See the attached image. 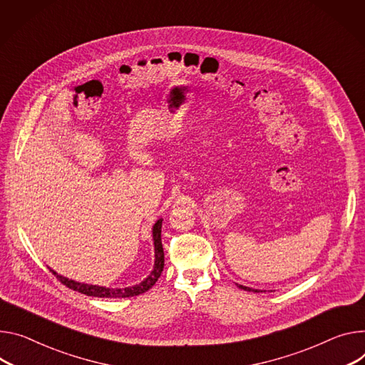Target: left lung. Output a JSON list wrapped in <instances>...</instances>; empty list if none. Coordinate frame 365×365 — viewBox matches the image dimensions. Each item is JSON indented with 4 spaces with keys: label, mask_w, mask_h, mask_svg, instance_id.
Instances as JSON below:
<instances>
[{
    "label": "left lung",
    "mask_w": 365,
    "mask_h": 365,
    "mask_svg": "<svg viewBox=\"0 0 365 365\" xmlns=\"http://www.w3.org/2000/svg\"><path fill=\"white\" fill-rule=\"evenodd\" d=\"M239 285V284H237ZM239 288H242V289H246V291H255V292H259L257 289H252V288H247V287H243V285H239Z\"/></svg>",
    "instance_id": "left-lung-1"
}]
</instances>
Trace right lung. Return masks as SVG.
<instances>
[{
  "label": "right lung",
  "instance_id": "add662e5",
  "mask_svg": "<svg viewBox=\"0 0 365 365\" xmlns=\"http://www.w3.org/2000/svg\"><path fill=\"white\" fill-rule=\"evenodd\" d=\"M161 222L163 220H158L154 224L153 228V239H154V247H155V262H154V271L150 274L148 278H145L141 284L129 287V288H106V287H98V285H88V284H80L73 279L63 278L58 275L55 271L51 269V272L56 277L58 281H61L65 287H68L74 291H78L81 294L90 295V297H101V298H125V297H134L140 295L145 291H148L160 278L163 268H164V252L161 245Z\"/></svg>",
  "mask_w": 365,
  "mask_h": 365
}]
</instances>
